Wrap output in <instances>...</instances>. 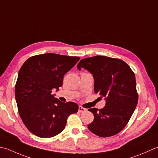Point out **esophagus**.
Listing matches in <instances>:
<instances>
[{
	"label": "esophagus",
	"instance_id": "obj_1",
	"mask_svg": "<svg viewBox=\"0 0 158 158\" xmlns=\"http://www.w3.org/2000/svg\"><path fill=\"white\" fill-rule=\"evenodd\" d=\"M86 109L82 107V106H79L78 107V112H86Z\"/></svg>",
	"mask_w": 158,
	"mask_h": 158
}]
</instances>
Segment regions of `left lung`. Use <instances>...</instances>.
I'll use <instances>...</instances> for the list:
<instances>
[{
    "mask_svg": "<svg viewBox=\"0 0 158 158\" xmlns=\"http://www.w3.org/2000/svg\"><path fill=\"white\" fill-rule=\"evenodd\" d=\"M82 67L93 74L95 93L106 100L104 108L88 109L94 115L89 130L100 137L117 134L126 126L138 103L134 72L123 60L105 56L83 59L78 64L79 70Z\"/></svg>",
    "mask_w": 158,
    "mask_h": 158,
    "instance_id": "obj_1",
    "label": "left lung"
}]
</instances>
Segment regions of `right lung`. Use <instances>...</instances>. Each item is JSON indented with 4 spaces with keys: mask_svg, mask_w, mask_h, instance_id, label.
<instances>
[{
    "mask_svg": "<svg viewBox=\"0 0 158 158\" xmlns=\"http://www.w3.org/2000/svg\"><path fill=\"white\" fill-rule=\"evenodd\" d=\"M80 59L46 53L30 57L21 67L15 86L16 103L22 122L35 136H56L64 130L69 116L78 112V104L59 101L52 90H59L64 75Z\"/></svg>",
    "mask_w": 158,
    "mask_h": 158,
    "instance_id": "right-lung-1",
    "label": "right lung"
}]
</instances>
